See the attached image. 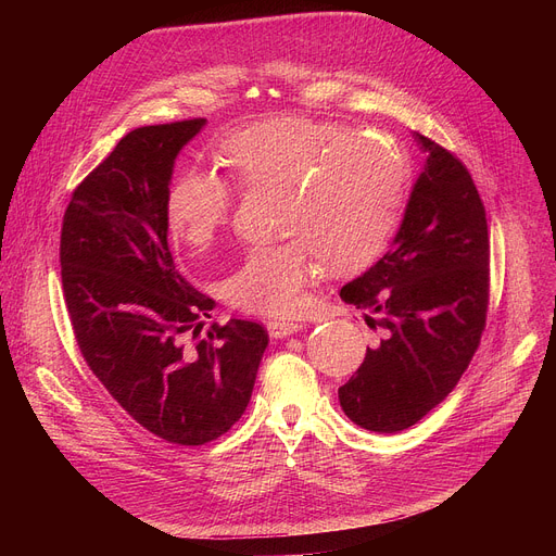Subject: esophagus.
Returning <instances> with one entry per match:
<instances>
[{"instance_id":"1","label":"esophagus","mask_w":556,"mask_h":556,"mask_svg":"<svg viewBox=\"0 0 556 556\" xmlns=\"http://www.w3.org/2000/svg\"><path fill=\"white\" fill-rule=\"evenodd\" d=\"M302 323L300 319H270L266 325L270 338H286V336H293L298 331H302Z\"/></svg>"}]
</instances>
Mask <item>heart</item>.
<instances>
[{"label":"heart","instance_id":"b5f03b06","mask_svg":"<svg viewBox=\"0 0 556 556\" xmlns=\"http://www.w3.org/2000/svg\"><path fill=\"white\" fill-rule=\"evenodd\" d=\"M218 160L243 189H283V245L252 248L225 283L241 311L286 317L300 311L317 256L333 273L363 268L388 243L405 185L401 146L306 116H275L225 137ZM233 193L212 170L182 173L166 220L178 241L204 248L229 223Z\"/></svg>","mask_w":556,"mask_h":556}]
</instances>
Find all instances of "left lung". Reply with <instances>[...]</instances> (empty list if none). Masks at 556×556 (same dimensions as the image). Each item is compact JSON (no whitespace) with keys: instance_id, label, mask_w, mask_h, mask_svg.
<instances>
[{"instance_id":"8db88e82","label":"left lung","mask_w":556,"mask_h":556,"mask_svg":"<svg viewBox=\"0 0 556 556\" xmlns=\"http://www.w3.org/2000/svg\"><path fill=\"white\" fill-rule=\"evenodd\" d=\"M426 166L392 248L340 298L367 308L378 342L338 390L365 430L415 426L457 386L480 344L489 306V229L471 173L437 141L415 135Z\"/></svg>"}]
</instances>
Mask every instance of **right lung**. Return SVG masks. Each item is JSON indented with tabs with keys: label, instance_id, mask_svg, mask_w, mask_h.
<instances>
[{
	"label": "right lung",
	"instance_id": "right-lung-1",
	"mask_svg": "<svg viewBox=\"0 0 556 556\" xmlns=\"http://www.w3.org/2000/svg\"><path fill=\"white\" fill-rule=\"evenodd\" d=\"M204 119L143 126L74 189L61 277L80 354L149 432L202 446L241 419L268 331L250 319L202 329L214 300L175 270L166 198L173 164Z\"/></svg>",
	"mask_w": 556,
	"mask_h": 556
}]
</instances>
